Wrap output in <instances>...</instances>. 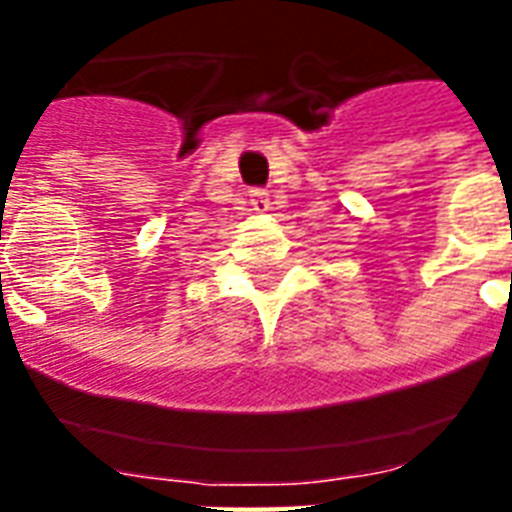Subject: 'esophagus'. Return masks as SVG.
I'll use <instances>...</instances> for the list:
<instances>
[{"label": "esophagus", "instance_id": "1", "mask_svg": "<svg viewBox=\"0 0 512 512\" xmlns=\"http://www.w3.org/2000/svg\"><path fill=\"white\" fill-rule=\"evenodd\" d=\"M249 204L257 209V212H265L268 209V191L265 188H249Z\"/></svg>", "mask_w": 512, "mask_h": 512}]
</instances>
